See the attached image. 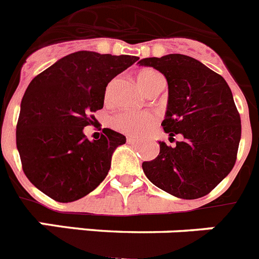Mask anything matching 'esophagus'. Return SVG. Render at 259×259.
<instances>
[{"label": "esophagus", "mask_w": 259, "mask_h": 259, "mask_svg": "<svg viewBox=\"0 0 259 259\" xmlns=\"http://www.w3.org/2000/svg\"><path fill=\"white\" fill-rule=\"evenodd\" d=\"M127 143H130V144H137L138 143V139H135V138H133V137H127Z\"/></svg>", "instance_id": "1"}]
</instances>
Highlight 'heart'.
<instances>
[{"mask_svg":"<svg viewBox=\"0 0 259 259\" xmlns=\"http://www.w3.org/2000/svg\"><path fill=\"white\" fill-rule=\"evenodd\" d=\"M137 82L143 93H148L157 88L164 78L157 71L152 68H146L137 74ZM157 122V116L151 111L143 112H120L111 117L109 125L115 130L127 135L139 137L150 132Z\"/></svg>","mask_w":259,"mask_h":259,"instance_id":"b5f03b06","label":"heart"}]
</instances>
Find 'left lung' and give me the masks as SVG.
Returning a JSON list of instances; mask_svg holds the SVG:
<instances>
[{
	"mask_svg": "<svg viewBox=\"0 0 259 259\" xmlns=\"http://www.w3.org/2000/svg\"><path fill=\"white\" fill-rule=\"evenodd\" d=\"M141 66L153 67L169 86L162 129L176 147L160 143V153L142 164L156 187L179 199H199L220 185L236 162L241 120L231 89L221 74L199 60L182 54L146 58Z\"/></svg>",
	"mask_w": 259,
	"mask_h": 259,
	"instance_id": "left-lung-1",
	"label": "left lung"
}]
</instances>
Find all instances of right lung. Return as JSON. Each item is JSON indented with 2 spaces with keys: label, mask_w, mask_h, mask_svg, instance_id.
Segmentation results:
<instances>
[{
  "label": "right lung",
  "mask_w": 259,
  "mask_h": 259,
  "mask_svg": "<svg viewBox=\"0 0 259 259\" xmlns=\"http://www.w3.org/2000/svg\"><path fill=\"white\" fill-rule=\"evenodd\" d=\"M138 57L77 51L28 85L16 124V147L32 185L55 201L71 202L101 185L113 151L126 138L103 129L89 141L82 129L103 108L108 82Z\"/></svg>",
  "instance_id": "1"
}]
</instances>
